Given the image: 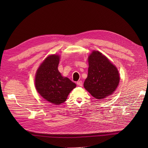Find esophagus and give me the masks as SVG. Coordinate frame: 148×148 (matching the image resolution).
<instances>
[{
    "label": "esophagus",
    "instance_id": "34e87169",
    "mask_svg": "<svg viewBox=\"0 0 148 148\" xmlns=\"http://www.w3.org/2000/svg\"><path fill=\"white\" fill-rule=\"evenodd\" d=\"M77 84L78 85V86H83V82L81 80L78 81V82H77Z\"/></svg>",
    "mask_w": 148,
    "mask_h": 148
}]
</instances>
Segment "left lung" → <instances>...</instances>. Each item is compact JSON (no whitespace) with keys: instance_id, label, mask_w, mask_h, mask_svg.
<instances>
[{"instance_id":"left-lung-1","label":"left lung","mask_w":148,"mask_h":148,"mask_svg":"<svg viewBox=\"0 0 148 148\" xmlns=\"http://www.w3.org/2000/svg\"><path fill=\"white\" fill-rule=\"evenodd\" d=\"M88 63V74L83 84L85 89L98 99L112 95L120 80L117 68L101 53L95 50L89 56Z\"/></svg>"}]
</instances>
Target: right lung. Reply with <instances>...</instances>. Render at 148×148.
<instances>
[{"label":"right lung","instance_id":"right-lung-1","mask_svg":"<svg viewBox=\"0 0 148 148\" xmlns=\"http://www.w3.org/2000/svg\"><path fill=\"white\" fill-rule=\"evenodd\" d=\"M60 57L50 55L42 62L35 75L37 92L46 101L55 105L64 103L76 84L67 77H62L58 70Z\"/></svg>","mask_w":148,"mask_h":148}]
</instances>
